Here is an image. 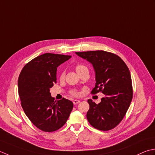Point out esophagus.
Listing matches in <instances>:
<instances>
[{"instance_id":"34e87169","label":"esophagus","mask_w":155,"mask_h":155,"mask_svg":"<svg viewBox=\"0 0 155 155\" xmlns=\"http://www.w3.org/2000/svg\"><path fill=\"white\" fill-rule=\"evenodd\" d=\"M80 101L79 100H74L73 101V103H74V104H77L80 103Z\"/></svg>"}]
</instances>
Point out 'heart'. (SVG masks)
<instances>
[{"instance_id":"1","label":"heart","mask_w":155,"mask_h":155,"mask_svg":"<svg viewBox=\"0 0 155 155\" xmlns=\"http://www.w3.org/2000/svg\"><path fill=\"white\" fill-rule=\"evenodd\" d=\"M85 68H87L85 67L84 65H78L76 66V71L78 72V71H81V69H85ZM64 76H65V71H62L61 73V74H60V78H64ZM70 93H71V94H72V95H73V96H78V94H79L78 91H75V90H71V91H70Z\"/></svg>"}]
</instances>
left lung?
I'll return each mask as SVG.
<instances>
[{
  "label": "left lung",
  "instance_id": "1",
  "mask_svg": "<svg viewBox=\"0 0 155 155\" xmlns=\"http://www.w3.org/2000/svg\"><path fill=\"white\" fill-rule=\"evenodd\" d=\"M92 64L96 74V86L91 94L102 91L105 97L97 104L89 99L87 119L97 130H109L115 128L124 117L132 99L130 71L117 55L104 51L75 52Z\"/></svg>",
  "mask_w": 155,
  "mask_h": 155
}]
</instances>
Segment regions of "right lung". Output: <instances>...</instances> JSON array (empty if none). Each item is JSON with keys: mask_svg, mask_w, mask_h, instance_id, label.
<instances>
[{"mask_svg": "<svg viewBox=\"0 0 155 155\" xmlns=\"http://www.w3.org/2000/svg\"><path fill=\"white\" fill-rule=\"evenodd\" d=\"M71 58L44 53L24 66L18 79L21 106L31 122L44 132L58 130L64 126L73 109L71 101H55L50 88L56 83L57 68Z\"/></svg>", "mask_w": 155, "mask_h": 155, "instance_id": "add662e5", "label": "right lung"}]
</instances>
